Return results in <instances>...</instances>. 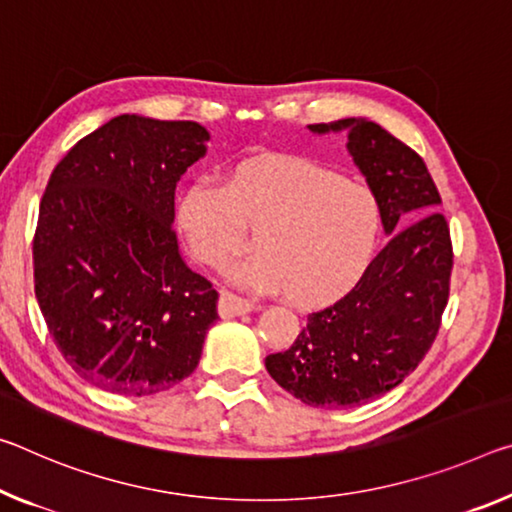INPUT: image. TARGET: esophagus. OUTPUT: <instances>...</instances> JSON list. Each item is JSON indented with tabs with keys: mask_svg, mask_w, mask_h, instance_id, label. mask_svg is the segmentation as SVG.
Masks as SVG:
<instances>
[{
	"mask_svg": "<svg viewBox=\"0 0 512 512\" xmlns=\"http://www.w3.org/2000/svg\"><path fill=\"white\" fill-rule=\"evenodd\" d=\"M250 310H253V303H250V300L232 294V291H221V300H218V314H221L223 319H232V316H241Z\"/></svg>",
	"mask_w": 512,
	"mask_h": 512,
	"instance_id": "esophagus-1",
	"label": "esophagus"
}]
</instances>
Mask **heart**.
<instances>
[{
  "instance_id": "b5f03b06",
  "label": "heart",
  "mask_w": 512,
  "mask_h": 512,
  "mask_svg": "<svg viewBox=\"0 0 512 512\" xmlns=\"http://www.w3.org/2000/svg\"><path fill=\"white\" fill-rule=\"evenodd\" d=\"M177 227L191 255L225 269L250 246L259 253L234 271L243 287L319 305L367 269L380 207L367 184L307 157L271 154L230 168L225 184L191 182L177 200Z\"/></svg>"
}]
</instances>
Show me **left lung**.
Returning a JSON list of instances; mask_svg holds the SVG:
<instances>
[{"mask_svg":"<svg viewBox=\"0 0 512 512\" xmlns=\"http://www.w3.org/2000/svg\"><path fill=\"white\" fill-rule=\"evenodd\" d=\"M307 127L346 134L392 239L358 285L307 316L287 351L266 358V371L314 408H353L401 385L433 346L449 300L451 237L437 212L440 193L415 150L367 118Z\"/></svg>","mask_w":512,"mask_h":512,"instance_id":"obj_1","label":"left lung"}]
</instances>
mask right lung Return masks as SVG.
I'll return each mask as SVG.
<instances>
[{"label": "right lung", "mask_w": 512, "mask_h": 512, "mask_svg": "<svg viewBox=\"0 0 512 512\" xmlns=\"http://www.w3.org/2000/svg\"><path fill=\"white\" fill-rule=\"evenodd\" d=\"M193 120L123 113L56 164L40 200L34 282L63 358L104 392H164L198 367L218 319L212 282L184 264L175 189L207 154Z\"/></svg>", "instance_id": "add662e5"}]
</instances>
